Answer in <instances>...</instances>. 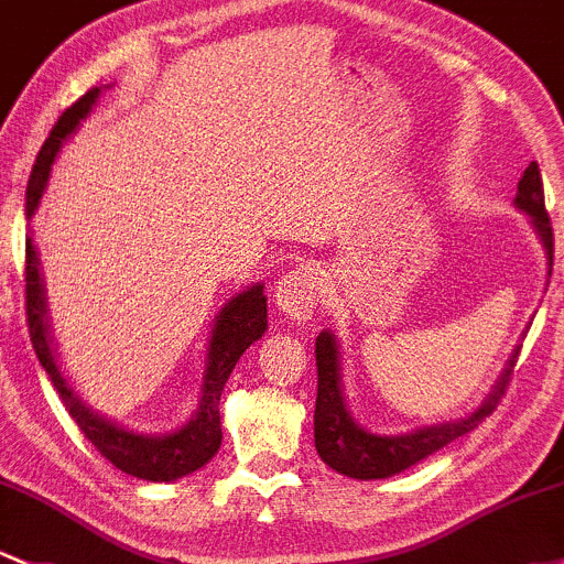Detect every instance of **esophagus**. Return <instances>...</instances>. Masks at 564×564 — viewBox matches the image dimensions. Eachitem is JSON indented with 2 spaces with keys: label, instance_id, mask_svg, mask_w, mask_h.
<instances>
[{
  "label": "esophagus",
  "instance_id": "34e87169",
  "mask_svg": "<svg viewBox=\"0 0 564 564\" xmlns=\"http://www.w3.org/2000/svg\"><path fill=\"white\" fill-rule=\"evenodd\" d=\"M274 304L290 319H308L319 304V274L312 265H295L284 271L274 284Z\"/></svg>",
  "mask_w": 564,
  "mask_h": 564
}]
</instances>
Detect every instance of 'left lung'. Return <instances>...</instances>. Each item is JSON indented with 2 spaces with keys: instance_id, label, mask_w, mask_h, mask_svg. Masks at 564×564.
<instances>
[{
  "instance_id": "left-lung-1",
  "label": "left lung",
  "mask_w": 564,
  "mask_h": 564,
  "mask_svg": "<svg viewBox=\"0 0 564 564\" xmlns=\"http://www.w3.org/2000/svg\"><path fill=\"white\" fill-rule=\"evenodd\" d=\"M513 207L522 209L530 217L532 228H535L538 239L546 250V274L551 276L554 234H551L549 212L546 204H543L541 169H538L535 161L524 169L522 180H519ZM314 355H317V405H314V446H317V454L323 457L325 465H330L338 474L371 481V478H390L401 474V470L411 468V465L430 457L433 452L444 449L459 435L470 433L484 416L492 414L500 395L506 392L513 366H517L519 347L508 357L492 392L465 420L425 425L401 435H379L357 425L352 411L347 409V398H344L341 347H338L336 336L330 330L319 333L317 344H314Z\"/></svg>"
}]
</instances>
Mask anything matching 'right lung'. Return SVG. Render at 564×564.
I'll return each instance as SVG.
<instances>
[{"label": "right lung", "mask_w": 564, "mask_h": 564, "mask_svg": "<svg viewBox=\"0 0 564 564\" xmlns=\"http://www.w3.org/2000/svg\"><path fill=\"white\" fill-rule=\"evenodd\" d=\"M101 88H90L83 94L75 105L66 110L58 123L53 126L51 137L42 144L37 161H34L32 177L26 185V217H32L40 207V198L45 193L47 180H51V169L56 163L58 150L80 126V120L88 118L94 105L99 101ZM26 319H29V336H32L34 352H37L42 368H45L47 379L56 387L58 398H62L66 409H69L72 420L77 427L86 433V438L96 446L107 459L123 474L144 478V481H174L183 478L193 470L204 468L217 449H220L223 430H220V395L231 377L236 360L245 355V349L252 341H258L269 328L265 319V295L263 284H252V288L236 293L220 314L215 317V328L209 336L207 349V368H204V384L202 398H198L196 414L191 422L174 433L148 435L137 433V430H126L118 422L107 420L99 411H94L75 392L69 379L64 377L62 366H58L56 349H53L51 323H47V301H45V284L40 274V258L32 245V236L26 239Z\"/></svg>", "instance_id": "1"}]
</instances>
